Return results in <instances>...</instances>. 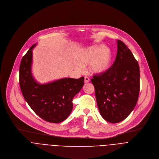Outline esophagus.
I'll list each match as a JSON object with an SVG mask.
<instances>
[{
	"mask_svg": "<svg viewBox=\"0 0 159 159\" xmlns=\"http://www.w3.org/2000/svg\"><path fill=\"white\" fill-rule=\"evenodd\" d=\"M90 81V79L88 77H84V82H85V83H87V82H89Z\"/></svg>",
	"mask_w": 159,
	"mask_h": 159,
	"instance_id": "obj_1",
	"label": "esophagus"
}]
</instances>
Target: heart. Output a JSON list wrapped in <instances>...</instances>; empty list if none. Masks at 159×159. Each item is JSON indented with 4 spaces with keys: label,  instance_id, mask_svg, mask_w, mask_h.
Returning a JSON list of instances; mask_svg holds the SVG:
<instances>
[{
    "label": "heart",
    "instance_id": "1",
    "mask_svg": "<svg viewBox=\"0 0 159 159\" xmlns=\"http://www.w3.org/2000/svg\"><path fill=\"white\" fill-rule=\"evenodd\" d=\"M76 60L79 64L77 69L83 70V66L90 63V69L95 74H101L106 72L111 63V51L103 45L90 47L80 50L77 54Z\"/></svg>",
    "mask_w": 159,
    "mask_h": 159
}]
</instances>
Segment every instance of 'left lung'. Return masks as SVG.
<instances>
[{
	"mask_svg": "<svg viewBox=\"0 0 159 159\" xmlns=\"http://www.w3.org/2000/svg\"><path fill=\"white\" fill-rule=\"evenodd\" d=\"M117 44V55L112 65L91 79L101 115L112 123L128 116L137 104L140 92L138 61L123 41L118 40Z\"/></svg>",
	"mask_w": 159,
	"mask_h": 159,
	"instance_id": "left-lung-1",
	"label": "left lung"
}]
</instances>
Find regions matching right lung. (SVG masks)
<instances>
[{"label": "right lung", "mask_w": 159, "mask_h": 159, "mask_svg": "<svg viewBox=\"0 0 159 159\" xmlns=\"http://www.w3.org/2000/svg\"><path fill=\"white\" fill-rule=\"evenodd\" d=\"M34 44L22 57L19 67V85L24 98L36 114L44 121L58 123L72 112L74 97L84 85V77L63 78L45 84L38 83L31 73Z\"/></svg>", "instance_id": "1"}]
</instances>
